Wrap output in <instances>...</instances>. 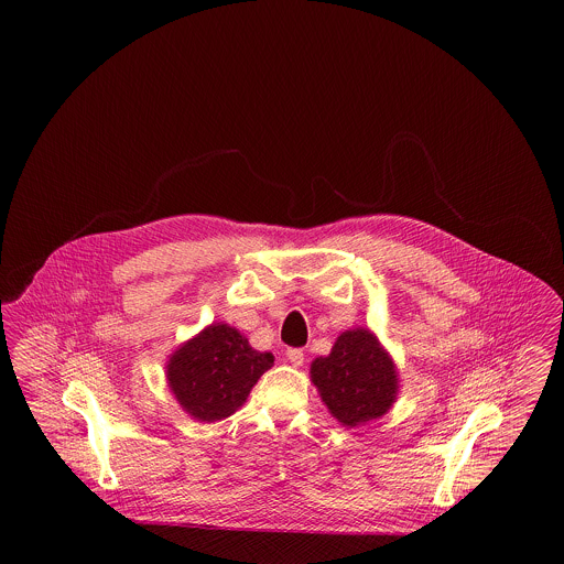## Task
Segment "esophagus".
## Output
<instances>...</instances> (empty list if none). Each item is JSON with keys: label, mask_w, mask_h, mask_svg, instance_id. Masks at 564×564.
<instances>
[{"label": "esophagus", "mask_w": 564, "mask_h": 564, "mask_svg": "<svg viewBox=\"0 0 564 564\" xmlns=\"http://www.w3.org/2000/svg\"><path fill=\"white\" fill-rule=\"evenodd\" d=\"M288 359H290V364L294 366V368H300L302 364H304V350L302 349H288Z\"/></svg>", "instance_id": "esophagus-1"}]
</instances>
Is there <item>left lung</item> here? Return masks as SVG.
I'll use <instances>...</instances> for the list:
<instances>
[{"label":"left lung","instance_id":"8db88e82","mask_svg":"<svg viewBox=\"0 0 564 564\" xmlns=\"http://www.w3.org/2000/svg\"><path fill=\"white\" fill-rule=\"evenodd\" d=\"M311 380L329 414L349 430L384 416L400 395L398 366L370 327L343 332L329 355L313 359Z\"/></svg>","mask_w":564,"mask_h":564}]
</instances>
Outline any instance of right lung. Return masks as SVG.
<instances>
[{
	"mask_svg": "<svg viewBox=\"0 0 564 564\" xmlns=\"http://www.w3.org/2000/svg\"><path fill=\"white\" fill-rule=\"evenodd\" d=\"M272 364V352L253 349L237 327L219 322L173 350L164 375L188 416L198 423H217L247 402L253 384Z\"/></svg>",
	"mask_w": 564,
	"mask_h": 564,
	"instance_id": "right-lung-1",
	"label": "right lung"
}]
</instances>
